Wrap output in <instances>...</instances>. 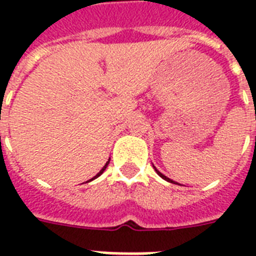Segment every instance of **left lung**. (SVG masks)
<instances>
[{
  "label": "left lung",
  "mask_w": 256,
  "mask_h": 256,
  "mask_svg": "<svg viewBox=\"0 0 256 256\" xmlns=\"http://www.w3.org/2000/svg\"><path fill=\"white\" fill-rule=\"evenodd\" d=\"M152 168H154V166H152ZM154 170H156V174L160 175V178H164V180H168V182H170V183H174V180H172V179L168 178V176H166V175H164V174H162V172H160V171H158V170H156V168H154Z\"/></svg>",
  "instance_id": "obj_1"
}]
</instances>
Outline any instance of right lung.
I'll return each instance as SVG.
<instances>
[{"mask_svg": "<svg viewBox=\"0 0 256 256\" xmlns=\"http://www.w3.org/2000/svg\"><path fill=\"white\" fill-rule=\"evenodd\" d=\"M108 162H110V158H108V162H106V164H104V168H102V170H100V172H98V174H96V176H94V178H92V179H90V180H92V179H96V178H98V176H100V174H102V172H104V170H106V168H108ZM90 180H88V182H90Z\"/></svg>", "mask_w": 256, "mask_h": 256, "instance_id": "add662e5", "label": "right lung"}]
</instances>
